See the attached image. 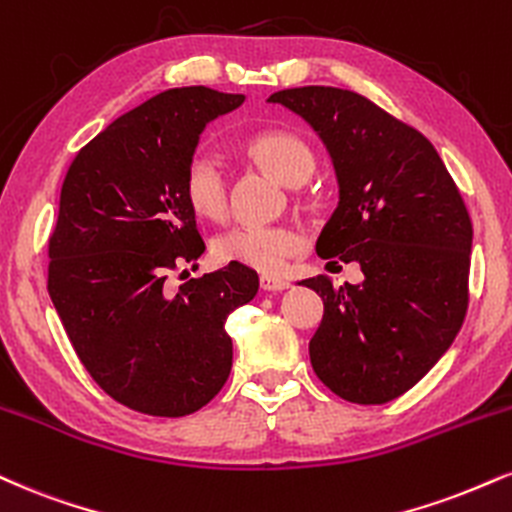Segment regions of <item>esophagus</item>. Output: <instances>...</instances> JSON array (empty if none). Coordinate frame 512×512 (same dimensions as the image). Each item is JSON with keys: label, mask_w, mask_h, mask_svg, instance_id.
Listing matches in <instances>:
<instances>
[{"label": "esophagus", "mask_w": 512, "mask_h": 512, "mask_svg": "<svg viewBox=\"0 0 512 512\" xmlns=\"http://www.w3.org/2000/svg\"><path fill=\"white\" fill-rule=\"evenodd\" d=\"M288 286H291V283H288L286 279H281V276H272V274L260 276V288H262V291L279 293V291H286Z\"/></svg>", "instance_id": "esophagus-1"}]
</instances>
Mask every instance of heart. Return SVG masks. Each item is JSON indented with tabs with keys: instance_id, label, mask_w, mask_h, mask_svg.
<instances>
[{
	"instance_id": "heart-1",
	"label": "heart",
	"mask_w": 512,
	"mask_h": 512,
	"mask_svg": "<svg viewBox=\"0 0 512 512\" xmlns=\"http://www.w3.org/2000/svg\"><path fill=\"white\" fill-rule=\"evenodd\" d=\"M257 169L286 186H303L315 176L317 157L312 147L288 131L252 135L243 147ZM183 197L193 212L221 221L229 214L231 190L221 166L212 157L197 155L183 171ZM303 250V238L293 226H233L212 240V252L224 264H243L257 272H276L288 257Z\"/></svg>"
}]
</instances>
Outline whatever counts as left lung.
<instances>
[{"label":"left lung","mask_w":512,"mask_h":512,"mask_svg":"<svg viewBox=\"0 0 512 512\" xmlns=\"http://www.w3.org/2000/svg\"><path fill=\"white\" fill-rule=\"evenodd\" d=\"M319 133L338 176L317 255L360 264V286L303 281L322 295L312 369L336 396H403L451 348L470 303L472 221L439 152L420 131L353 90L307 85L269 97Z\"/></svg>","instance_id":"left-lung-1"}]
</instances>
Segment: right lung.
<instances>
[{"instance_id": "add662e5", "label": "right lung", "mask_w": 512, "mask_h": 512, "mask_svg": "<svg viewBox=\"0 0 512 512\" xmlns=\"http://www.w3.org/2000/svg\"><path fill=\"white\" fill-rule=\"evenodd\" d=\"M243 100L166 90L80 147L61 186L49 298L95 384L143 415L183 417L217 396L233 362L224 322L260 286L243 264L169 286L205 250L183 171L202 128Z\"/></svg>"}]
</instances>
